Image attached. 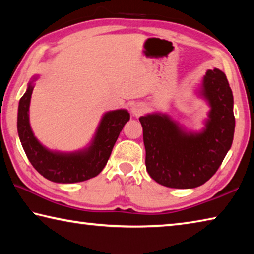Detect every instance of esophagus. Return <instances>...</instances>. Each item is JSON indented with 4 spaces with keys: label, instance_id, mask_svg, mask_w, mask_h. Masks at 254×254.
Instances as JSON below:
<instances>
[{
    "label": "esophagus",
    "instance_id": "obj_1",
    "mask_svg": "<svg viewBox=\"0 0 254 254\" xmlns=\"http://www.w3.org/2000/svg\"><path fill=\"white\" fill-rule=\"evenodd\" d=\"M144 109L145 106L142 103H135V104H133L131 107V113L133 114V117H140V115L144 112Z\"/></svg>",
    "mask_w": 254,
    "mask_h": 254
}]
</instances>
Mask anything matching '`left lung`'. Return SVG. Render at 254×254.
<instances>
[{
    "instance_id": "left-lung-1",
    "label": "left lung",
    "mask_w": 254,
    "mask_h": 254,
    "mask_svg": "<svg viewBox=\"0 0 254 254\" xmlns=\"http://www.w3.org/2000/svg\"><path fill=\"white\" fill-rule=\"evenodd\" d=\"M200 94L210 111L199 133L185 132L166 114L139 119L147 171L162 186L186 189L205 184L220 168L233 142V94L224 72L217 68L206 71Z\"/></svg>"
}]
</instances>
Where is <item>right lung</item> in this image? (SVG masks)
<instances>
[{
  "mask_svg": "<svg viewBox=\"0 0 254 254\" xmlns=\"http://www.w3.org/2000/svg\"><path fill=\"white\" fill-rule=\"evenodd\" d=\"M32 91L33 85L30 83L19 102L18 133L34 169L48 180L60 184L79 183L95 177L104 169L120 132L130 120L128 112L117 110L105 113L88 148L71 153L55 152L36 139L30 127L29 106Z\"/></svg>",
  "mask_w": 254,
  "mask_h": 254,
  "instance_id": "add662e5",
  "label": "right lung"
}]
</instances>
